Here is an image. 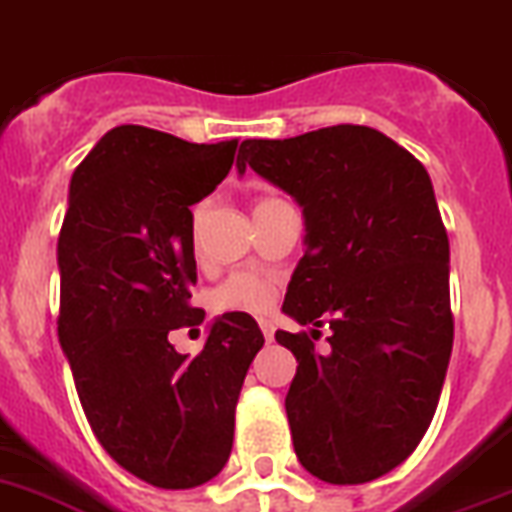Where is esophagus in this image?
I'll return each instance as SVG.
<instances>
[{
  "instance_id": "esophagus-1",
  "label": "esophagus",
  "mask_w": 512,
  "mask_h": 512,
  "mask_svg": "<svg viewBox=\"0 0 512 512\" xmlns=\"http://www.w3.org/2000/svg\"><path fill=\"white\" fill-rule=\"evenodd\" d=\"M260 330H263L265 341H273V333H276V328H273V322L270 320H260Z\"/></svg>"
}]
</instances>
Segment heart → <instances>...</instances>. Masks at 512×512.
<instances>
[{
  "instance_id": "1",
  "label": "heart",
  "mask_w": 512,
  "mask_h": 512,
  "mask_svg": "<svg viewBox=\"0 0 512 512\" xmlns=\"http://www.w3.org/2000/svg\"><path fill=\"white\" fill-rule=\"evenodd\" d=\"M281 203V197L276 195H263L255 200V210L268 208V205ZM200 213L203 208L192 210V239L197 236V223H200ZM273 304V286L265 281L263 276H257L252 270H239L231 273L223 283H218L213 294H210V307L216 312H268Z\"/></svg>"
}]
</instances>
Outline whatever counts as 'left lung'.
<instances>
[{
	"instance_id": "8db88e82",
	"label": "left lung",
	"mask_w": 512,
	"mask_h": 512,
	"mask_svg": "<svg viewBox=\"0 0 512 512\" xmlns=\"http://www.w3.org/2000/svg\"><path fill=\"white\" fill-rule=\"evenodd\" d=\"M247 163L307 218L283 312L317 330L276 333L299 362L286 395L294 450L322 482H372L422 442L453 351L448 231L429 174L362 124L244 140L236 166ZM325 324L331 349L317 355Z\"/></svg>"
}]
</instances>
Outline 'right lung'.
<instances>
[{
    "label": "right lung",
    "mask_w": 512,
    "mask_h": 512,
    "mask_svg": "<svg viewBox=\"0 0 512 512\" xmlns=\"http://www.w3.org/2000/svg\"><path fill=\"white\" fill-rule=\"evenodd\" d=\"M236 145L114 127L72 174L59 231V343L88 424L119 466L161 489L200 487L226 466L265 343L247 312L218 317L195 359L169 341L205 320L190 304V208L229 174Z\"/></svg>",
    "instance_id": "add662e5"
}]
</instances>
